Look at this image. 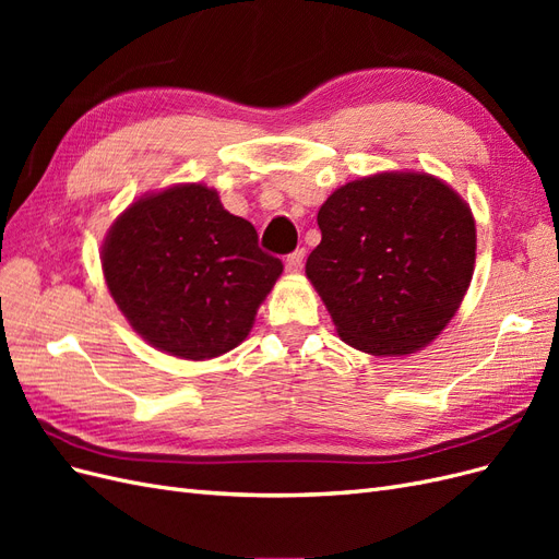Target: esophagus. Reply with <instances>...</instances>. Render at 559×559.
Instances as JSON below:
<instances>
[{
	"instance_id": "obj_1",
	"label": "esophagus",
	"mask_w": 559,
	"mask_h": 559,
	"mask_svg": "<svg viewBox=\"0 0 559 559\" xmlns=\"http://www.w3.org/2000/svg\"><path fill=\"white\" fill-rule=\"evenodd\" d=\"M302 259H306V251H302V249L292 251L289 257H286V270H289V273H298L300 265H302Z\"/></svg>"
}]
</instances>
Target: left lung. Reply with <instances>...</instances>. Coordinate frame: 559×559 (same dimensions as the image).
Returning a JSON list of instances; mask_svg holds the SVG:
<instances>
[{"instance_id":"left-lung-1","label":"left lung","mask_w":559,"mask_h":559,"mask_svg":"<svg viewBox=\"0 0 559 559\" xmlns=\"http://www.w3.org/2000/svg\"><path fill=\"white\" fill-rule=\"evenodd\" d=\"M306 275L337 335L373 357L429 345L460 310L476 263V222L427 173L349 181L319 207Z\"/></svg>"}]
</instances>
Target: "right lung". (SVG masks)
Masks as SVG:
<instances>
[{
	"label": "right lung",
	"instance_id": "obj_1",
	"mask_svg": "<svg viewBox=\"0 0 559 559\" xmlns=\"http://www.w3.org/2000/svg\"><path fill=\"white\" fill-rule=\"evenodd\" d=\"M109 294L148 345L202 361L238 347L282 275L247 218L214 189L177 183L116 218L103 245Z\"/></svg>",
	"mask_w": 559,
	"mask_h": 559
}]
</instances>
